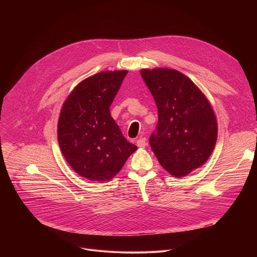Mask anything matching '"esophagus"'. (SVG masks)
<instances>
[{
  "label": "esophagus",
  "instance_id": "1",
  "mask_svg": "<svg viewBox=\"0 0 257 257\" xmlns=\"http://www.w3.org/2000/svg\"><path fill=\"white\" fill-rule=\"evenodd\" d=\"M136 144H137L138 148H145V146H146V139L140 137V138L136 141Z\"/></svg>",
  "mask_w": 257,
  "mask_h": 257
}]
</instances>
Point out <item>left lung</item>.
Instances as JSON below:
<instances>
[{"instance_id":"8db88e82","label":"left lung","mask_w":257,"mask_h":257,"mask_svg":"<svg viewBox=\"0 0 257 257\" xmlns=\"http://www.w3.org/2000/svg\"><path fill=\"white\" fill-rule=\"evenodd\" d=\"M159 113L156 131L150 137L161 166L174 177H184L210 157L217 137L213 109L201 90L181 72L142 69Z\"/></svg>"}]
</instances>
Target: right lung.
Returning a JSON list of instances; mask_svg holds the SVG:
<instances>
[{
	"label": "right lung",
	"mask_w": 257,
	"mask_h": 257,
	"mask_svg": "<svg viewBox=\"0 0 257 257\" xmlns=\"http://www.w3.org/2000/svg\"><path fill=\"white\" fill-rule=\"evenodd\" d=\"M127 73L104 71L84 79L62 106L58 122L61 152L70 167L88 180L113 179L137 150L109 113Z\"/></svg>",
	"instance_id": "add662e5"
}]
</instances>
